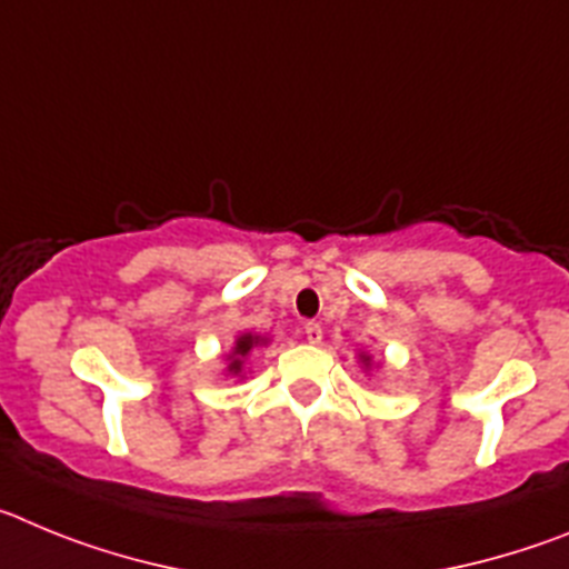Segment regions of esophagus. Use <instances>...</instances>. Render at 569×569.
Instances as JSON below:
<instances>
[{
    "label": "esophagus",
    "instance_id": "esophagus-1",
    "mask_svg": "<svg viewBox=\"0 0 569 569\" xmlns=\"http://www.w3.org/2000/svg\"><path fill=\"white\" fill-rule=\"evenodd\" d=\"M305 339H308L310 345H319V341H321V325H319V321H308V325H305Z\"/></svg>",
    "mask_w": 569,
    "mask_h": 569
}]
</instances>
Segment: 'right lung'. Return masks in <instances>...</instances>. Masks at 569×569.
Segmentation results:
<instances>
[{
	"mask_svg": "<svg viewBox=\"0 0 569 569\" xmlns=\"http://www.w3.org/2000/svg\"><path fill=\"white\" fill-rule=\"evenodd\" d=\"M253 345H259V339H253V336H241V339L236 341V350H233L236 359L230 361V370H233V373H239V370H241V356H248L250 347H253Z\"/></svg>",
	"mask_w": 569,
	"mask_h": 569,
	"instance_id": "1",
	"label": "right lung"
}]
</instances>
